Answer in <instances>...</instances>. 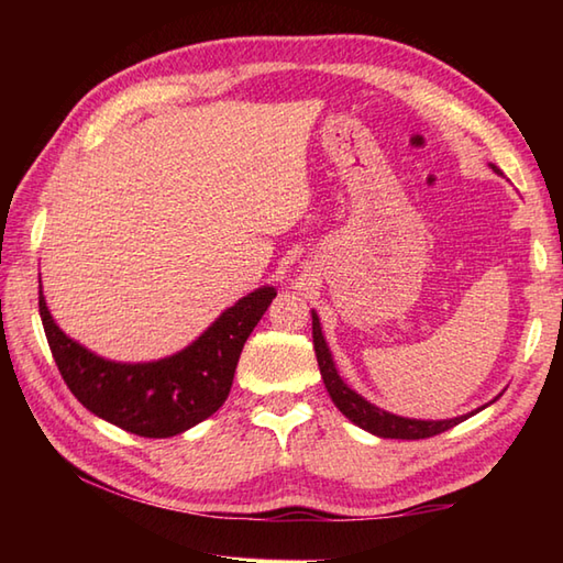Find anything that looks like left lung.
Returning a JSON list of instances; mask_svg holds the SVG:
<instances>
[{"label":"left lung","instance_id":"1","mask_svg":"<svg viewBox=\"0 0 563 563\" xmlns=\"http://www.w3.org/2000/svg\"><path fill=\"white\" fill-rule=\"evenodd\" d=\"M492 169L496 174H500L496 166L492 164ZM312 339H314V353H317V363L321 369V379H324L327 391L331 401L339 406V411L353 421L355 426H361L363 430L379 438H397V440H423V438H433L438 433H445V430L454 428L457 423L466 421L472 413L486 409L488 404H484L482 409H476L466 416H457V418H445V421H421V418H404V416H394L379 406L369 404L367 399H363L361 394L353 391L345 382L341 379L336 365H333L331 351L327 345L324 333H321V324L317 312H312ZM498 399V397H496ZM494 399V401H496Z\"/></svg>","mask_w":563,"mask_h":563}]
</instances>
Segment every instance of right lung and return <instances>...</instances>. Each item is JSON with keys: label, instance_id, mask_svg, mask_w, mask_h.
I'll list each match as a JSON object with an SVG mask.
<instances>
[{"label": "right lung", "instance_id": "right-lung-1", "mask_svg": "<svg viewBox=\"0 0 563 563\" xmlns=\"http://www.w3.org/2000/svg\"><path fill=\"white\" fill-rule=\"evenodd\" d=\"M273 297L271 285L249 292L184 351L154 363L106 361L71 341L47 312L43 288L38 309L59 375L81 406L128 433L172 438L206 421L224 404L249 333Z\"/></svg>", "mask_w": 563, "mask_h": 563}]
</instances>
